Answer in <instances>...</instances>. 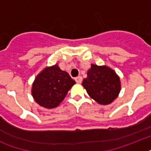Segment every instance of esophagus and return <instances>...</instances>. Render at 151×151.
Listing matches in <instances>:
<instances>
[{"label": "esophagus", "instance_id": "34e87169", "mask_svg": "<svg viewBox=\"0 0 151 151\" xmlns=\"http://www.w3.org/2000/svg\"><path fill=\"white\" fill-rule=\"evenodd\" d=\"M75 81L77 83H81L82 81V78H81V76H78L77 78H75Z\"/></svg>", "mask_w": 151, "mask_h": 151}]
</instances>
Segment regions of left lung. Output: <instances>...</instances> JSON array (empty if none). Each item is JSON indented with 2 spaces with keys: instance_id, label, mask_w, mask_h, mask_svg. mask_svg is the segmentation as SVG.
<instances>
[{
  "instance_id": "1",
  "label": "left lung",
  "mask_w": 151,
  "mask_h": 151,
  "mask_svg": "<svg viewBox=\"0 0 151 151\" xmlns=\"http://www.w3.org/2000/svg\"><path fill=\"white\" fill-rule=\"evenodd\" d=\"M82 85L92 99L103 105L112 103L121 90L120 79L114 71L107 66L95 64L91 65Z\"/></svg>"
}]
</instances>
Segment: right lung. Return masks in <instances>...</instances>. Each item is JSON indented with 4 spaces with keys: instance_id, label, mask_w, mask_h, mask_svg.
Masks as SVG:
<instances>
[{
    "instance_id": "right-lung-1",
    "label": "right lung",
    "mask_w": 151,
    "mask_h": 151,
    "mask_svg": "<svg viewBox=\"0 0 151 151\" xmlns=\"http://www.w3.org/2000/svg\"><path fill=\"white\" fill-rule=\"evenodd\" d=\"M75 84L66 71L55 65L46 67L35 78L32 95L37 103L45 108L56 107Z\"/></svg>"
}]
</instances>
